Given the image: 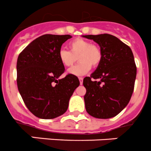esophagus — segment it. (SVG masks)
<instances>
[{
	"mask_svg": "<svg viewBox=\"0 0 151 151\" xmlns=\"http://www.w3.org/2000/svg\"><path fill=\"white\" fill-rule=\"evenodd\" d=\"M78 79H79V81H80V85H82L83 78H81V77H79V78H78Z\"/></svg>",
	"mask_w": 151,
	"mask_h": 151,
	"instance_id": "obj_1",
	"label": "esophagus"
}]
</instances>
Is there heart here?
Segmentation results:
<instances>
[{"label":"heart","instance_id":"obj_1","mask_svg":"<svg viewBox=\"0 0 151 151\" xmlns=\"http://www.w3.org/2000/svg\"><path fill=\"white\" fill-rule=\"evenodd\" d=\"M70 51L61 48L58 52V58L65 67H71L78 59L79 63L69 70V73L82 76L91 70L96 68L103 59V51L96 44L81 38L75 39L68 44Z\"/></svg>","mask_w":151,"mask_h":151}]
</instances>
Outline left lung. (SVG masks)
Segmentation results:
<instances>
[{"mask_svg":"<svg viewBox=\"0 0 151 151\" xmlns=\"http://www.w3.org/2000/svg\"><path fill=\"white\" fill-rule=\"evenodd\" d=\"M83 37L95 41L103 51L100 64L83 80L85 109L96 118H111L121 112L132 96L137 70L133 54L128 45L111 34Z\"/></svg>","mask_w":151,"mask_h":151,"instance_id":"obj_1","label":"left lung"}]
</instances>
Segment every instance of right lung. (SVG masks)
<instances>
[{"label":"right lung","mask_w":151,"mask_h":151,"mask_svg":"<svg viewBox=\"0 0 151 151\" xmlns=\"http://www.w3.org/2000/svg\"><path fill=\"white\" fill-rule=\"evenodd\" d=\"M70 35L44 34L30 42L17 60V85L24 104L34 115L53 119L68 109L69 101L80 82L67 74L58 58L62 44Z\"/></svg>","instance_id":"1"}]
</instances>
